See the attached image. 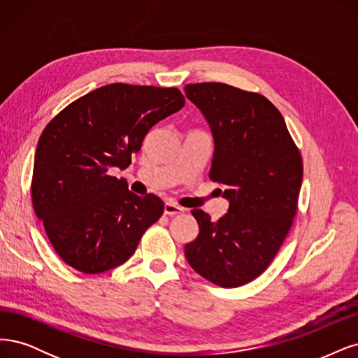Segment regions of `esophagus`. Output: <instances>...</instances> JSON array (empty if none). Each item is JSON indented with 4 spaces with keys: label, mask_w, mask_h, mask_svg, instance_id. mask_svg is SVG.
I'll return each instance as SVG.
<instances>
[{
    "label": "esophagus",
    "mask_w": 358,
    "mask_h": 358,
    "mask_svg": "<svg viewBox=\"0 0 358 358\" xmlns=\"http://www.w3.org/2000/svg\"><path fill=\"white\" fill-rule=\"evenodd\" d=\"M164 213L166 215H177V214H182L184 213V208H181V206L176 205V203H171V202H166L165 203V208H164Z\"/></svg>",
    "instance_id": "34e87169"
}]
</instances>
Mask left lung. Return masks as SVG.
<instances>
[{"label":"left lung","instance_id":"obj_1","mask_svg":"<svg viewBox=\"0 0 358 358\" xmlns=\"http://www.w3.org/2000/svg\"><path fill=\"white\" fill-rule=\"evenodd\" d=\"M184 90L211 126L210 178L230 202L215 223L202 210L192 211L199 235L184 252L210 282L244 285L266 271L293 226L303 178L301 150L280 110L257 92L224 83Z\"/></svg>","mask_w":358,"mask_h":358}]
</instances>
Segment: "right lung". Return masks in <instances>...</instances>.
<instances>
[{"label":"right lung","mask_w":358,"mask_h":358,"mask_svg":"<svg viewBox=\"0 0 358 358\" xmlns=\"http://www.w3.org/2000/svg\"><path fill=\"white\" fill-rule=\"evenodd\" d=\"M184 103L177 87L111 83L73 101L45 126L31 198L68 266L83 273L120 266L164 214L162 199L132 193L110 169L129 166L147 132Z\"/></svg>","instance_id":"obj_1"}]
</instances>
